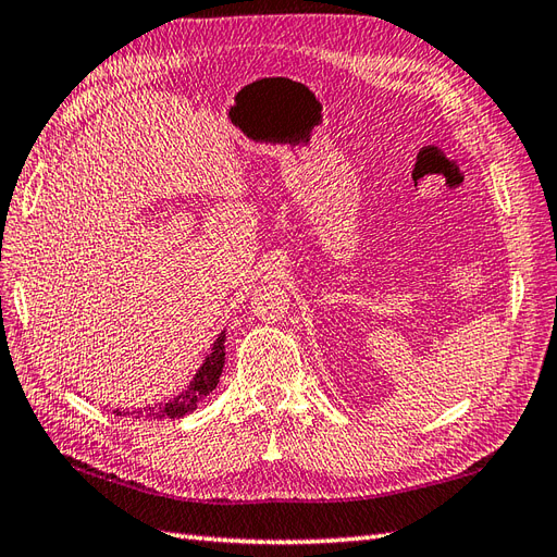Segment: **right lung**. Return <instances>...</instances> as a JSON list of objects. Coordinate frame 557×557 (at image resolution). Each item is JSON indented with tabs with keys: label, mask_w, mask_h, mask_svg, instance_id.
<instances>
[{
	"label": "right lung",
	"mask_w": 557,
	"mask_h": 557,
	"mask_svg": "<svg viewBox=\"0 0 557 557\" xmlns=\"http://www.w3.org/2000/svg\"><path fill=\"white\" fill-rule=\"evenodd\" d=\"M223 366H225V332H220L218 339L213 342L211 354L206 356V360L197 370V374H194V380L189 382L187 389L183 394H177L171 404L149 406L145 410L137 408V410H113V412L123 418H153V420L185 418L187 412L197 408V404L203 396H209L215 389L220 382V374H223Z\"/></svg>",
	"instance_id": "1"
}]
</instances>
